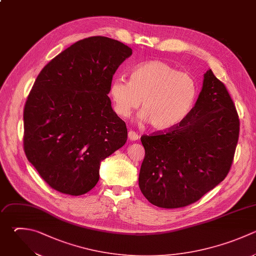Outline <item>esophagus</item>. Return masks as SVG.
Here are the masks:
<instances>
[{"label": "esophagus", "instance_id": "34e87169", "mask_svg": "<svg viewBox=\"0 0 256 256\" xmlns=\"http://www.w3.org/2000/svg\"><path fill=\"white\" fill-rule=\"evenodd\" d=\"M128 138L131 141H136V140L139 139V135L137 133H135L134 131H129L128 132Z\"/></svg>", "mask_w": 256, "mask_h": 256}]
</instances>
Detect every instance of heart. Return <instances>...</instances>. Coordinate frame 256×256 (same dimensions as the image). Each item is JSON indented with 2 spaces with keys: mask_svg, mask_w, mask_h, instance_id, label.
I'll return each mask as SVG.
<instances>
[{
  "mask_svg": "<svg viewBox=\"0 0 256 256\" xmlns=\"http://www.w3.org/2000/svg\"><path fill=\"white\" fill-rule=\"evenodd\" d=\"M109 94L116 113L129 117L141 103L140 119L157 130H169L180 125L190 114L198 95L192 76L179 72L170 64L152 60L134 66L129 81L115 78Z\"/></svg>",
  "mask_w": 256,
  "mask_h": 256,
  "instance_id": "heart-1",
  "label": "heart"
}]
</instances>
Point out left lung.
I'll return each mask as SVG.
<instances>
[{"mask_svg": "<svg viewBox=\"0 0 256 256\" xmlns=\"http://www.w3.org/2000/svg\"><path fill=\"white\" fill-rule=\"evenodd\" d=\"M239 137V118L225 87L209 69L188 117L173 129L143 135L139 187L161 208L199 200L227 176Z\"/></svg>", "mask_w": 256, "mask_h": 256, "instance_id": "8db88e82", "label": "left lung"}]
</instances>
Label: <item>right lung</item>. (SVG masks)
Listing matches in <instances>:
<instances>
[{
	"label": "right lung",
	"instance_id": "add662e5",
	"mask_svg": "<svg viewBox=\"0 0 256 256\" xmlns=\"http://www.w3.org/2000/svg\"><path fill=\"white\" fill-rule=\"evenodd\" d=\"M132 49L107 37L80 40L38 75L24 108V150L51 188L89 192L100 163L127 140L125 122L108 97L118 67Z\"/></svg>",
	"mask_w": 256,
	"mask_h": 256
}]
</instances>
